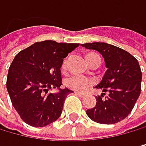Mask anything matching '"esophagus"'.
<instances>
[{
	"label": "esophagus",
	"instance_id": "1",
	"mask_svg": "<svg viewBox=\"0 0 146 146\" xmlns=\"http://www.w3.org/2000/svg\"><path fill=\"white\" fill-rule=\"evenodd\" d=\"M74 93L76 94V95H78V97H80V98H83V97H85V94H84V93H81V92H78V91H75Z\"/></svg>",
	"mask_w": 146,
	"mask_h": 146
}]
</instances>
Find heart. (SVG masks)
Returning a JSON list of instances; mask_svg holds the SVG:
<instances>
[{
  "label": "heart",
  "mask_w": 146,
  "mask_h": 146,
  "mask_svg": "<svg viewBox=\"0 0 146 146\" xmlns=\"http://www.w3.org/2000/svg\"><path fill=\"white\" fill-rule=\"evenodd\" d=\"M68 64V60L65 59L62 63V69H66ZM66 86L69 89H72L78 91H84L92 85V80L88 77L82 76L78 74H73L68 76L65 80Z\"/></svg>",
  "instance_id": "heart-1"
}]
</instances>
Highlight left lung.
<instances>
[{
    "label": "left lung",
    "mask_w": 146,
    "mask_h": 146,
    "mask_svg": "<svg viewBox=\"0 0 146 146\" xmlns=\"http://www.w3.org/2000/svg\"><path fill=\"white\" fill-rule=\"evenodd\" d=\"M81 46L98 51L107 68L102 81L95 87L102 93L96 97L95 107L87 110V115L102 124L123 121L132 111L141 93L142 72L137 59L127 51L107 43H86Z\"/></svg>",
    "instance_id": "left-lung-1"
}]
</instances>
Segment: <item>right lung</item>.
<instances>
[{"label": "right lung", "mask_w": 146, "mask_h": 146, "mask_svg": "<svg viewBox=\"0 0 146 146\" xmlns=\"http://www.w3.org/2000/svg\"><path fill=\"white\" fill-rule=\"evenodd\" d=\"M78 44L56 43L52 40L37 42L15 56L8 71L7 87L13 106L25 123L44 127L60 117L68 89L62 85L63 58ZM60 90L50 94L51 88Z\"/></svg>", "instance_id": "right-lung-1"}]
</instances>
